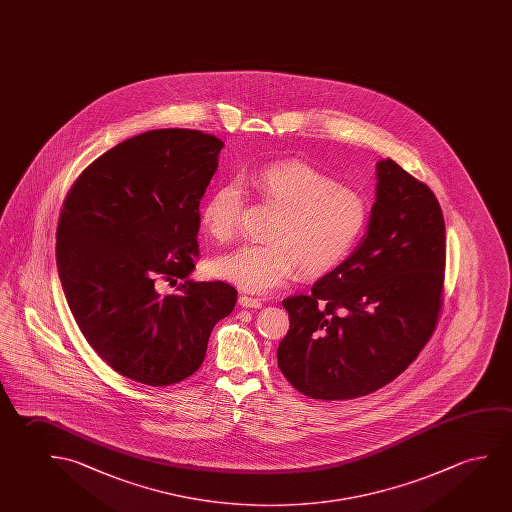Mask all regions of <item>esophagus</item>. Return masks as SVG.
Instances as JSON below:
<instances>
[{"label": "esophagus", "mask_w": 512, "mask_h": 512, "mask_svg": "<svg viewBox=\"0 0 512 512\" xmlns=\"http://www.w3.org/2000/svg\"><path fill=\"white\" fill-rule=\"evenodd\" d=\"M239 305L244 308H260L262 301L257 298H250V296H239Z\"/></svg>", "instance_id": "34e87169"}]
</instances>
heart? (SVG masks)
Instances as JSON below:
<instances>
[{"label": "heart", "mask_w": 512, "mask_h": 512, "mask_svg": "<svg viewBox=\"0 0 512 512\" xmlns=\"http://www.w3.org/2000/svg\"><path fill=\"white\" fill-rule=\"evenodd\" d=\"M264 202L275 205L266 239L244 244L214 260V276L248 294H268L299 268L301 275H323L346 259L362 236L369 209L356 189L298 159L264 166L243 179ZM243 209L237 182H225L205 200L200 221L209 236L228 241Z\"/></svg>", "instance_id": "heart-1"}]
</instances>
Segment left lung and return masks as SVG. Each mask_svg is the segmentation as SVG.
<instances>
[{"instance_id":"1","label":"left lung","mask_w":512,"mask_h":512,"mask_svg":"<svg viewBox=\"0 0 512 512\" xmlns=\"http://www.w3.org/2000/svg\"><path fill=\"white\" fill-rule=\"evenodd\" d=\"M362 241L312 294L284 299L276 358L301 394L342 401L394 381L431 339L441 308L445 221L433 191L394 159L376 163Z\"/></svg>"}]
</instances>
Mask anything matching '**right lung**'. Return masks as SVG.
I'll list each match as a JSON object with an SVG mask.
<instances>
[{"label": "right lung", "instance_id": "add662e5", "mask_svg": "<svg viewBox=\"0 0 512 512\" xmlns=\"http://www.w3.org/2000/svg\"><path fill=\"white\" fill-rule=\"evenodd\" d=\"M223 147L193 129L145 131L95 159L65 198L56 266L69 308L95 353L143 385L189 378L236 305L232 285L189 278ZM161 279L183 282L161 295Z\"/></svg>", "mask_w": 512, "mask_h": 512}]
</instances>
